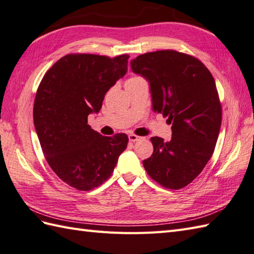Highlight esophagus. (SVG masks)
<instances>
[{"label":"esophagus","instance_id":"1","mask_svg":"<svg viewBox=\"0 0 254 254\" xmlns=\"http://www.w3.org/2000/svg\"><path fill=\"white\" fill-rule=\"evenodd\" d=\"M128 139H129V141H131V142H134V141H138V140H140V139H141V137H139V136H136V134H133V133H131V134H129V136H128Z\"/></svg>","mask_w":254,"mask_h":254}]
</instances>
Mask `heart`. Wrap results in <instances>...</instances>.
<instances>
[{
    "mask_svg": "<svg viewBox=\"0 0 254 254\" xmlns=\"http://www.w3.org/2000/svg\"><path fill=\"white\" fill-rule=\"evenodd\" d=\"M137 79H140V77H132V78H130V79H128L127 81H129V80H137Z\"/></svg>",
    "mask_w": 254,
    "mask_h": 254,
    "instance_id": "1",
    "label": "heart"
}]
</instances>
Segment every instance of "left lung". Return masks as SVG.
Here are the masks:
<instances>
[{
    "label": "left lung",
    "mask_w": 254,
    "mask_h": 254,
    "mask_svg": "<svg viewBox=\"0 0 254 254\" xmlns=\"http://www.w3.org/2000/svg\"><path fill=\"white\" fill-rule=\"evenodd\" d=\"M134 74L150 83L152 108L168 117L171 141L152 137L153 153L143 161L149 176L170 189H182L211 159L222 124L215 80L193 56L162 50L131 60Z\"/></svg>",
    "instance_id": "obj_1"
}]
</instances>
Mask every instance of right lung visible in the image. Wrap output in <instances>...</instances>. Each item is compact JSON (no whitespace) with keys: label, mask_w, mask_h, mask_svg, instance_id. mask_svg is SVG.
<instances>
[{"label":"right lung","mask_w":254,"mask_h":254,"mask_svg":"<svg viewBox=\"0 0 254 254\" xmlns=\"http://www.w3.org/2000/svg\"><path fill=\"white\" fill-rule=\"evenodd\" d=\"M128 59L65 55L39 84L33 105L39 141L52 171L72 188L102 185L127 148L126 133L104 137L88 125V116L99 113L105 93L126 75Z\"/></svg>","instance_id":"1"}]
</instances>
